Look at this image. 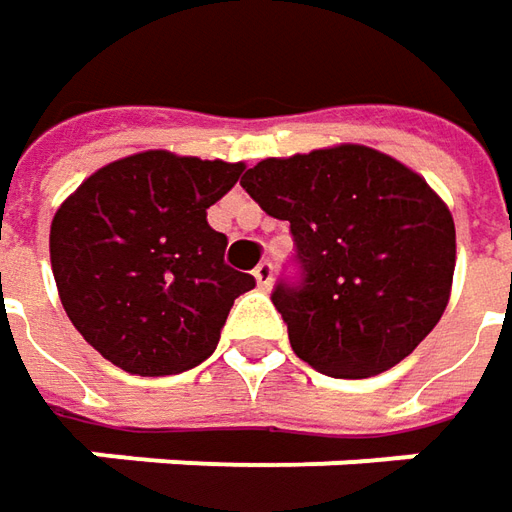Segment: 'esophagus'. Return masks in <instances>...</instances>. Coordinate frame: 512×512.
I'll list each match as a JSON object with an SVG mask.
<instances>
[{
	"label": "esophagus",
	"instance_id": "esophagus-1",
	"mask_svg": "<svg viewBox=\"0 0 512 512\" xmlns=\"http://www.w3.org/2000/svg\"><path fill=\"white\" fill-rule=\"evenodd\" d=\"M253 276H256V285L267 290V287L273 285V265L270 262H259V267L253 270Z\"/></svg>",
	"mask_w": 512,
	"mask_h": 512
}]
</instances>
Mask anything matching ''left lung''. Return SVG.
<instances>
[{"label":"left lung","mask_w":512,"mask_h":512,"mask_svg":"<svg viewBox=\"0 0 512 512\" xmlns=\"http://www.w3.org/2000/svg\"><path fill=\"white\" fill-rule=\"evenodd\" d=\"M242 187L290 222L296 276L270 299L293 353L336 379H367L410 356L442 319L456 227L419 173L364 145L265 159Z\"/></svg>","instance_id":"left-lung-1"}]
</instances>
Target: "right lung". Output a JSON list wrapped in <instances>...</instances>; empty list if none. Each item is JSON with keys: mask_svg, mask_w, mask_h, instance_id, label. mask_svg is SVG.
<instances>
[{"mask_svg": "<svg viewBox=\"0 0 512 512\" xmlns=\"http://www.w3.org/2000/svg\"><path fill=\"white\" fill-rule=\"evenodd\" d=\"M245 165L145 150L76 187L50 225L59 299L85 342L136 376L190 370L216 350L256 279L225 265L207 207Z\"/></svg>", "mask_w": 512, "mask_h": 512, "instance_id": "1", "label": "right lung"}]
</instances>
